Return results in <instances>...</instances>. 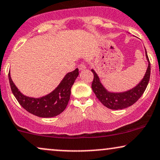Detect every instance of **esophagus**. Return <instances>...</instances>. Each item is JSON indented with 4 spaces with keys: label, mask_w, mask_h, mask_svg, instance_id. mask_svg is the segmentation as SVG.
<instances>
[{
    "label": "esophagus",
    "mask_w": 160,
    "mask_h": 160,
    "mask_svg": "<svg viewBox=\"0 0 160 160\" xmlns=\"http://www.w3.org/2000/svg\"><path fill=\"white\" fill-rule=\"evenodd\" d=\"M78 68L80 71H82V70H84V69H86V65L83 64V63H81V64L79 65Z\"/></svg>",
    "instance_id": "1"
}]
</instances>
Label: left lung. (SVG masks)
<instances>
[{"mask_svg": "<svg viewBox=\"0 0 160 160\" xmlns=\"http://www.w3.org/2000/svg\"><path fill=\"white\" fill-rule=\"evenodd\" d=\"M146 59L148 62L147 70L144 78L136 86L128 91L122 92H113L107 90L102 84L100 78L94 69L92 72L94 74V80L92 83V88L96 97L107 108L111 109H122L130 107L135 103L143 95L150 80L151 75V64L145 49Z\"/></svg>", "mask_w": 160, "mask_h": 160, "instance_id": "left-lung-1", "label": "left lung"}]
</instances>
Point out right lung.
I'll list each match as a JSON object with an SVG mask.
<instances>
[{
  "instance_id": "add662e5",
  "label": "right lung",
  "mask_w": 160,
  "mask_h": 160,
  "mask_svg": "<svg viewBox=\"0 0 160 160\" xmlns=\"http://www.w3.org/2000/svg\"><path fill=\"white\" fill-rule=\"evenodd\" d=\"M78 68L67 73L58 86L49 94L39 98L24 95L13 82L9 72L11 90L20 105L27 111L42 118H51L62 112L70 99L71 88L79 75Z\"/></svg>"
}]
</instances>
